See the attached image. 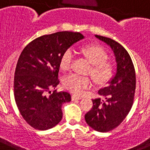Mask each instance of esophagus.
<instances>
[{
  "label": "esophagus",
  "mask_w": 150,
  "mask_h": 150,
  "mask_svg": "<svg viewBox=\"0 0 150 150\" xmlns=\"http://www.w3.org/2000/svg\"><path fill=\"white\" fill-rule=\"evenodd\" d=\"M81 98L79 96H76V95H72L71 96V100H81Z\"/></svg>",
  "instance_id": "obj_1"
}]
</instances>
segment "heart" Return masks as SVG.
<instances>
[{
    "label": "heart",
    "instance_id": "b5f03b06",
    "mask_svg": "<svg viewBox=\"0 0 150 150\" xmlns=\"http://www.w3.org/2000/svg\"><path fill=\"white\" fill-rule=\"evenodd\" d=\"M83 56L91 64L89 70L94 81L100 85L108 82L113 76L114 67L110 62L106 61L108 55L102 47L89 45L81 49ZM74 52L71 49H68L61 56L59 61L60 68L67 70L72 62ZM63 85L74 94H81L84 90L91 85V79L87 76H81L78 74H70L63 79Z\"/></svg>",
    "mask_w": 150,
    "mask_h": 150
}]
</instances>
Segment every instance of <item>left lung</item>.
<instances>
[{"mask_svg":"<svg viewBox=\"0 0 150 150\" xmlns=\"http://www.w3.org/2000/svg\"><path fill=\"white\" fill-rule=\"evenodd\" d=\"M111 48L117 62L115 75L92 100L93 107L85 115L89 127L98 132L110 131L120 125L132 108L136 89V73L127 51L115 40L95 35Z\"/></svg>","mask_w":150,"mask_h":150,"instance_id":"1","label":"left lung"}]
</instances>
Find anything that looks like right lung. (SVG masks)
Here are the masks:
<instances>
[{
    "mask_svg": "<svg viewBox=\"0 0 150 150\" xmlns=\"http://www.w3.org/2000/svg\"><path fill=\"white\" fill-rule=\"evenodd\" d=\"M84 37L80 33L69 31L44 35L30 42L21 52L14 74V98L21 114L32 127L46 130L61 121L62 105L71 100V95L56 90L51 93L50 89L59 83L62 53Z\"/></svg>",
    "mask_w": 150,
    "mask_h": 150,
    "instance_id": "obj_1",
    "label": "right lung"
}]
</instances>
